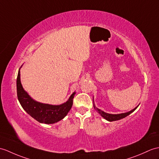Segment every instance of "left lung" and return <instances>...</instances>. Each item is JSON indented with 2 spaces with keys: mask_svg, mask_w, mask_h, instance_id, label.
Wrapping results in <instances>:
<instances>
[{
  "mask_svg": "<svg viewBox=\"0 0 159 159\" xmlns=\"http://www.w3.org/2000/svg\"><path fill=\"white\" fill-rule=\"evenodd\" d=\"M93 107H94V108L97 110V112L99 114H100V115L102 117H104L106 120L112 122V121H115V120L122 119H123V118L127 116L128 115H129L131 113H132L133 112L135 111V109L138 107V106L137 107H135L134 109H133L132 110H131V111H129V112H125V113H122V114H112L106 113V112H105L104 111H102V110L96 108V107H95V106L94 104H93Z\"/></svg>",
  "mask_w": 159,
  "mask_h": 159,
  "instance_id": "left-lung-1",
  "label": "left lung"
}]
</instances>
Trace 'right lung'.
<instances>
[{
    "label": "right lung",
    "instance_id": "obj_1",
    "mask_svg": "<svg viewBox=\"0 0 159 159\" xmlns=\"http://www.w3.org/2000/svg\"><path fill=\"white\" fill-rule=\"evenodd\" d=\"M17 94L22 108L29 115L39 123L53 124L64 119L70 110L75 92L70 95L67 102L60 105H51L36 102L30 96L22 87L20 68L17 77Z\"/></svg>",
    "mask_w": 159,
    "mask_h": 159
}]
</instances>
